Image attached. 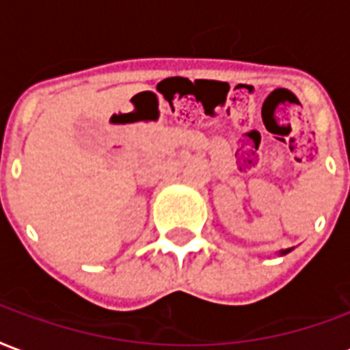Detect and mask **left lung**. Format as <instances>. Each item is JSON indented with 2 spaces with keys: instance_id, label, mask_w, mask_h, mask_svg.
Instances as JSON below:
<instances>
[{
  "instance_id": "8db88e82",
  "label": "left lung",
  "mask_w": 350,
  "mask_h": 350,
  "mask_svg": "<svg viewBox=\"0 0 350 350\" xmlns=\"http://www.w3.org/2000/svg\"><path fill=\"white\" fill-rule=\"evenodd\" d=\"M287 252H289V248H286V250H284V252H282V254H287Z\"/></svg>"
}]
</instances>
